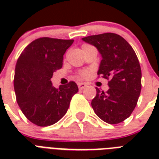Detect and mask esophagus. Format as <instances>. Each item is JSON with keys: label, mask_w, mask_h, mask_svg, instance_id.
<instances>
[{"label": "esophagus", "mask_w": 159, "mask_h": 159, "mask_svg": "<svg viewBox=\"0 0 159 159\" xmlns=\"http://www.w3.org/2000/svg\"><path fill=\"white\" fill-rule=\"evenodd\" d=\"M85 87H87V84H85V83H83V82L78 83V88H79L80 90L84 89Z\"/></svg>", "instance_id": "obj_1"}]
</instances>
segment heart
Returning a JSON list of instances; mask_svg holds the SVG:
<instances>
[{"instance_id":"b5f03b06","label":"heart","mask_w":159,"mask_h":159,"mask_svg":"<svg viewBox=\"0 0 159 159\" xmlns=\"http://www.w3.org/2000/svg\"><path fill=\"white\" fill-rule=\"evenodd\" d=\"M86 45H87V44H83L82 47H84V46ZM90 73H91V72H90L89 70H84V71H82V72H80V76L82 77H83V78H87V77L90 76Z\"/></svg>"}]
</instances>
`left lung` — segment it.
<instances>
[{"label":"left lung","mask_w":159,"mask_h":159,"mask_svg":"<svg viewBox=\"0 0 159 159\" xmlns=\"http://www.w3.org/2000/svg\"><path fill=\"white\" fill-rule=\"evenodd\" d=\"M82 40L97 47L102 54L97 74L109 81L108 91L96 88L92 108L106 123H120L132 114L140 95L142 74L137 55L130 44L116 34L87 36Z\"/></svg>","instance_id":"8db88e82"}]
</instances>
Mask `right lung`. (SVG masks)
I'll use <instances>...</instances> for the list:
<instances>
[{
    "label": "right lung",
    "instance_id": "obj_1",
    "mask_svg": "<svg viewBox=\"0 0 159 159\" xmlns=\"http://www.w3.org/2000/svg\"><path fill=\"white\" fill-rule=\"evenodd\" d=\"M73 39H37L26 46L16 62L14 88L16 101L26 118L38 126H48L67 113L76 82L53 87V72L62 67L63 54Z\"/></svg>",
    "mask_w": 159,
    "mask_h": 159
}]
</instances>
